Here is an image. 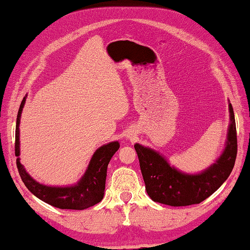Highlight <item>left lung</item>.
<instances>
[{
    "mask_svg": "<svg viewBox=\"0 0 250 250\" xmlns=\"http://www.w3.org/2000/svg\"><path fill=\"white\" fill-rule=\"evenodd\" d=\"M230 125L227 143L220 157L200 174H186L170 167L167 161L154 149L135 144L145 189L153 201L172 207L198 203L216 192L231 173L237 156L235 115L229 104Z\"/></svg>",
    "mask_w": 250,
    "mask_h": 250,
    "instance_id": "left-lung-1",
    "label": "left lung"
}]
</instances>
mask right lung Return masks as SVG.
Listing matches in <instances>:
<instances>
[{
  "label": "right lung",
  "mask_w": 250,
  "mask_h": 250,
  "mask_svg": "<svg viewBox=\"0 0 250 250\" xmlns=\"http://www.w3.org/2000/svg\"><path fill=\"white\" fill-rule=\"evenodd\" d=\"M25 104V97L20 105L17 117V127H15V156L20 155V117ZM120 148L118 142H112L106 145H103L94 153L90 163L85 174L79 182L71 187H48L37 182L30 176L20 163V159H17V167L23 183L28 188V190L39 198L40 200L49 203L59 209L70 210H83L97 205L104 198L105 191L107 167L112 156Z\"/></svg>",
  "instance_id": "add662e5"
}]
</instances>
